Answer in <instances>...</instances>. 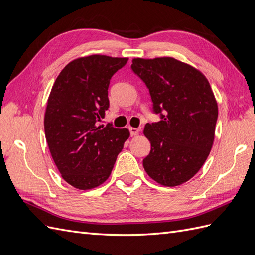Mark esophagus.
Masks as SVG:
<instances>
[{"mask_svg":"<svg viewBox=\"0 0 255 255\" xmlns=\"http://www.w3.org/2000/svg\"><path fill=\"white\" fill-rule=\"evenodd\" d=\"M129 133H130V136H136L138 135V133H139V129L136 128H129Z\"/></svg>","mask_w":255,"mask_h":255,"instance_id":"obj_1","label":"esophagus"}]
</instances>
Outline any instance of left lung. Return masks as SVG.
I'll return each instance as SVG.
<instances>
[{
    "mask_svg": "<svg viewBox=\"0 0 255 255\" xmlns=\"http://www.w3.org/2000/svg\"><path fill=\"white\" fill-rule=\"evenodd\" d=\"M132 61V70L150 91L153 112L161 118L144 127L151 151L143 168L163 186H177L201 169L211 152L217 101L204 74L188 64L173 57Z\"/></svg>",
    "mask_w": 255,
    "mask_h": 255,
    "instance_id": "obj_1",
    "label": "left lung"
}]
</instances>
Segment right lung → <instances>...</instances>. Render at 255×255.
Returning <instances> with one entry per match:
<instances>
[{"instance_id":"obj_1","label":"right lung","mask_w":255,"mask_h":255,"mask_svg":"<svg viewBox=\"0 0 255 255\" xmlns=\"http://www.w3.org/2000/svg\"><path fill=\"white\" fill-rule=\"evenodd\" d=\"M127 57L90 55L70 61L51 89L44 114V133L52 158L63 179L87 190L103 184L129 137L128 128L98 126L109 110L112 76Z\"/></svg>"}]
</instances>
